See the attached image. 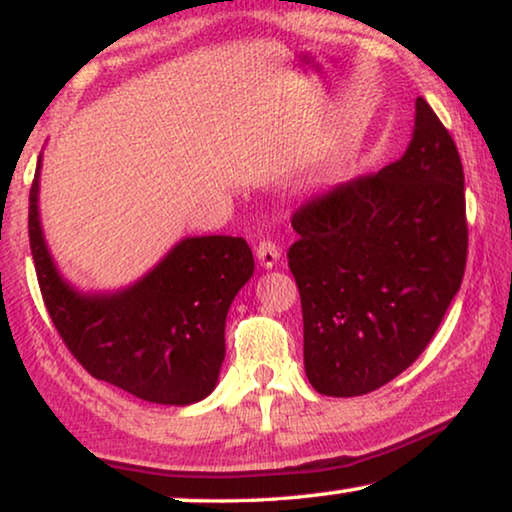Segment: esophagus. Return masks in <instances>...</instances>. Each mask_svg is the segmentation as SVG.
<instances>
[{"instance_id": "1", "label": "esophagus", "mask_w": 512, "mask_h": 512, "mask_svg": "<svg viewBox=\"0 0 512 512\" xmlns=\"http://www.w3.org/2000/svg\"><path fill=\"white\" fill-rule=\"evenodd\" d=\"M256 258L263 268H272L279 261V247L272 240H261L256 244Z\"/></svg>"}]
</instances>
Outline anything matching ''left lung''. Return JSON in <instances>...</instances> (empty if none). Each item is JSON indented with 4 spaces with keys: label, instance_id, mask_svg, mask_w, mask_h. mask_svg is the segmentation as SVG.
<instances>
[{
    "label": "left lung",
    "instance_id": "left-lung-1",
    "mask_svg": "<svg viewBox=\"0 0 512 512\" xmlns=\"http://www.w3.org/2000/svg\"><path fill=\"white\" fill-rule=\"evenodd\" d=\"M408 151L307 200L289 247L307 380L324 396L380 389L424 352L466 270L464 167L424 97Z\"/></svg>",
    "mask_w": 512,
    "mask_h": 512
}]
</instances>
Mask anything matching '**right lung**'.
<instances>
[{
  "mask_svg": "<svg viewBox=\"0 0 512 512\" xmlns=\"http://www.w3.org/2000/svg\"><path fill=\"white\" fill-rule=\"evenodd\" d=\"M39 170L30 188V249L41 298L62 342L90 375L160 405L212 394L226 356V317L254 275L242 237H186L135 286L102 296L72 289L39 226Z\"/></svg>",
  "mask_w": 512,
  "mask_h": 512,
  "instance_id": "right-lung-1",
  "label": "right lung"
}]
</instances>
